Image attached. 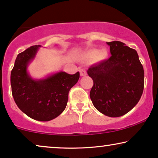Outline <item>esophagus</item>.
<instances>
[{
	"label": "esophagus",
	"mask_w": 158,
	"mask_h": 158,
	"mask_svg": "<svg viewBox=\"0 0 158 158\" xmlns=\"http://www.w3.org/2000/svg\"><path fill=\"white\" fill-rule=\"evenodd\" d=\"M79 71H80V74H81V76H85V75H86V74H87L85 70H84L83 68H80Z\"/></svg>",
	"instance_id": "obj_1"
}]
</instances>
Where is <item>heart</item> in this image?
<instances>
[{"label": "heart", "mask_w": 158, "mask_h": 158, "mask_svg": "<svg viewBox=\"0 0 158 158\" xmlns=\"http://www.w3.org/2000/svg\"><path fill=\"white\" fill-rule=\"evenodd\" d=\"M107 57L108 52L105 49H100V50L97 49H93L88 50L84 54V57L90 60L96 59L98 61H102V60L106 59Z\"/></svg>", "instance_id": "heart-1"}]
</instances>
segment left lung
<instances>
[{"mask_svg":"<svg viewBox=\"0 0 158 158\" xmlns=\"http://www.w3.org/2000/svg\"><path fill=\"white\" fill-rule=\"evenodd\" d=\"M106 44L111 57L88 70L94 81L90 97L101 113L118 117L139 102L144 89V69L135 49L118 41Z\"/></svg>","mask_w":158,"mask_h":158,"instance_id":"left-lung-1","label":"left lung"}]
</instances>
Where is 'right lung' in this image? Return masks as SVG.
Returning <instances> with one entry per match:
<instances>
[{
    "instance_id": "right-lung-1",
    "label": "right lung",
    "mask_w": 158,
    "mask_h": 158,
    "mask_svg": "<svg viewBox=\"0 0 158 158\" xmlns=\"http://www.w3.org/2000/svg\"><path fill=\"white\" fill-rule=\"evenodd\" d=\"M41 45H34L19 53L10 73L14 99L21 111L33 119L48 122L57 117L66 108L70 88L78 81L80 73L63 71L45 78L34 79L28 73L30 62Z\"/></svg>"
}]
</instances>
